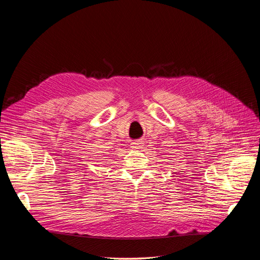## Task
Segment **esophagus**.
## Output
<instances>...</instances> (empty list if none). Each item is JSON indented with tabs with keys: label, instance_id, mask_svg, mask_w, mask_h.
Returning a JSON list of instances; mask_svg holds the SVG:
<instances>
[{
	"label": "esophagus",
	"instance_id": "34e87169",
	"mask_svg": "<svg viewBox=\"0 0 260 260\" xmlns=\"http://www.w3.org/2000/svg\"><path fill=\"white\" fill-rule=\"evenodd\" d=\"M143 142H144V141H142V140H137V141H135V142L131 143V147L135 148V149L142 148V146L144 145Z\"/></svg>",
	"mask_w": 260,
	"mask_h": 260
}]
</instances>
